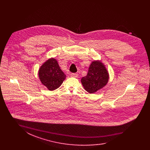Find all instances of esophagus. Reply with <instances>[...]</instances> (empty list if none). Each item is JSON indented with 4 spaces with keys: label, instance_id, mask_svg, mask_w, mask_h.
<instances>
[{
    "label": "esophagus",
    "instance_id": "1",
    "mask_svg": "<svg viewBox=\"0 0 150 150\" xmlns=\"http://www.w3.org/2000/svg\"><path fill=\"white\" fill-rule=\"evenodd\" d=\"M71 75L72 77H74V78H78V74L77 73H71Z\"/></svg>",
    "mask_w": 150,
    "mask_h": 150
}]
</instances>
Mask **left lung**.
<instances>
[{"mask_svg": "<svg viewBox=\"0 0 150 150\" xmlns=\"http://www.w3.org/2000/svg\"><path fill=\"white\" fill-rule=\"evenodd\" d=\"M109 75L102 62L94 61L89 66L88 74L81 79L82 85L88 93H94L107 84Z\"/></svg>", "mask_w": 150, "mask_h": 150, "instance_id": "1", "label": "left lung"}]
</instances>
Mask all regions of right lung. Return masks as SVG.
I'll use <instances>...</instances> for the list:
<instances>
[{
	"instance_id": "obj_1",
	"label": "right lung",
	"mask_w": 150,
	"mask_h": 150,
	"mask_svg": "<svg viewBox=\"0 0 150 150\" xmlns=\"http://www.w3.org/2000/svg\"><path fill=\"white\" fill-rule=\"evenodd\" d=\"M38 74L42 83L50 91H54L59 88L66 78V75L60 69L57 60L53 58L43 64Z\"/></svg>"
}]
</instances>
